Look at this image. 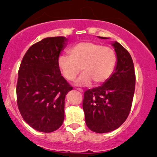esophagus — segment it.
<instances>
[{
  "instance_id": "esophagus-1",
  "label": "esophagus",
  "mask_w": 157,
  "mask_h": 157,
  "mask_svg": "<svg viewBox=\"0 0 157 157\" xmlns=\"http://www.w3.org/2000/svg\"><path fill=\"white\" fill-rule=\"evenodd\" d=\"M76 89L77 90V91H80L81 93H83V90L82 89H79V88H76Z\"/></svg>"
}]
</instances>
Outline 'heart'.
<instances>
[{
	"mask_svg": "<svg viewBox=\"0 0 157 157\" xmlns=\"http://www.w3.org/2000/svg\"><path fill=\"white\" fill-rule=\"evenodd\" d=\"M117 62V54L110 47L82 41L73 46L68 55L61 56L58 65L66 80L74 81L81 70L83 73L76 80V84L86 86L94 81L95 85H99L111 76Z\"/></svg>",
	"mask_w": 157,
	"mask_h": 157,
	"instance_id": "1",
	"label": "heart"
}]
</instances>
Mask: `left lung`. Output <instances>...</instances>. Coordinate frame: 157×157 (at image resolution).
I'll use <instances>...</instances> for the list:
<instances>
[{
	"mask_svg": "<svg viewBox=\"0 0 157 157\" xmlns=\"http://www.w3.org/2000/svg\"><path fill=\"white\" fill-rule=\"evenodd\" d=\"M112 46L117 56L114 73L101 86L87 90L83 94L86 124L90 130L100 134L117 129L127 119L136 83L130 53L118 42Z\"/></svg>",
	"mask_w": 157,
	"mask_h": 157,
	"instance_id": "8db88e82",
	"label": "left lung"
}]
</instances>
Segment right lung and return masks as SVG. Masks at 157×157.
Listing matches in <instances>:
<instances>
[{"label": "right lung", "mask_w": 157, "mask_h": 157, "mask_svg": "<svg viewBox=\"0 0 157 157\" xmlns=\"http://www.w3.org/2000/svg\"><path fill=\"white\" fill-rule=\"evenodd\" d=\"M66 41L63 36H57L36 43L19 67L17 104L24 121L38 132H53L63 122L65 97L73 89L58 65Z\"/></svg>", "instance_id": "add662e5"}]
</instances>
